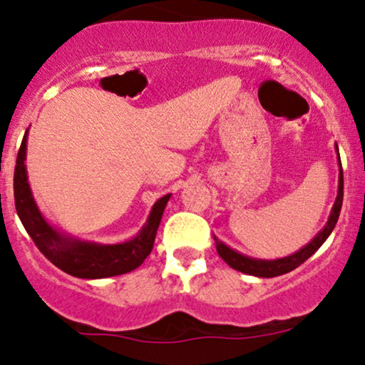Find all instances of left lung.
Returning <instances> with one entry per match:
<instances>
[{"instance_id":"1","label":"left lung","mask_w":365,"mask_h":365,"mask_svg":"<svg viewBox=\"0 0 365 365\" xmlns=\"http://www.w3.org/2000/svg\"><path fill=\"white\" fill-rule=\"evenodd\" d=\"M337 154H339V149H337ZM342 197H344V174H342L341 158H339V192H337L336 202H334V207L331 211V216H329L327 224L324 226L322 231L319 232L317 236L307 244V246H304L301 251L292 254V256L276 259V261H262V259H251L247 256H242V254L236 252L234 249L227 247L226 244H222L217 237H214V241H216L217 254L222 257V261L229 264V266H231L232 269H236V271H241L244 274H249V276L276 277V276H282V274L291 272L296 267L301 266L302 262H306L307 259L311 257L312 254L322 246L324 241H326V239L331 236L332 229L336 227V224H337L339 214H341Z\"/></svg>"}]
</instances>
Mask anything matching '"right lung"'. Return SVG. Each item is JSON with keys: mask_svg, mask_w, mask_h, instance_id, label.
Listing matches in <instances>:
<instances>
[{"mask_svg": "<svg viewBox=\"0 0 365 365\" xmlns=\"http://www.w3.org/2000/svg\"><path fill=\"white\" fill-rule=\"evenodd\" d=\"M26 138L28 133H24L23 143L18 151L16 166H14V206H16V212L24 229L33 239V242L36 244V247L43 252V256L69 276L81 279L113 277L131 272L141 266L144 259L153 251L159 222H161L164 207H166L171 194H166L154 204L148 222L131 241L101 246V244L68 239L53 226H49L34 202L28 184L26 166H24Z\"/></svg>", "mask_w": 365, "mask_h": 365, "instance_id": "1", "label": "right lung"}]
</instances>
